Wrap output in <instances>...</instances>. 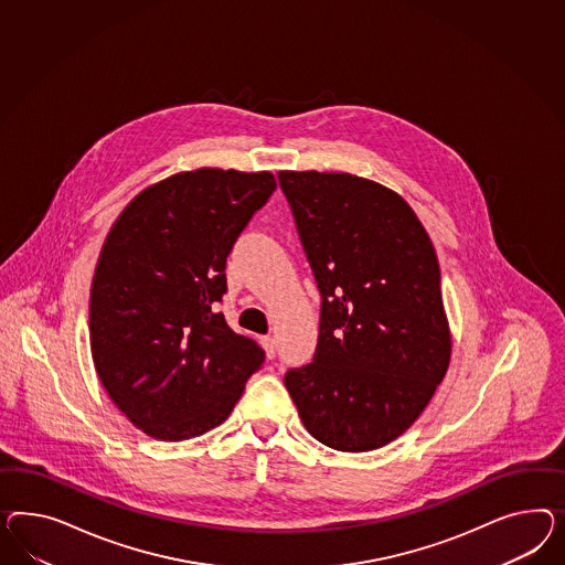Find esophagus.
I'll use <instances>...</instances> for the list:
<instances>
[{
	"instance_id": "34e87169",
	"label": "esophagus",
	"mask_w": 565,
	"mask_h": 565,
	"mask_svg": "<svg viewBox=\"0 0 565 565\" xmlns=\"http://www.w3.org/2000/svg\"><path fill=\"white\" fill-rule=\"evenodd\" d=\"M260 345H263V350L267 353V358L274 360L275 353H277V341H275V337H260Z\"/></svg>"
}]
</instances>
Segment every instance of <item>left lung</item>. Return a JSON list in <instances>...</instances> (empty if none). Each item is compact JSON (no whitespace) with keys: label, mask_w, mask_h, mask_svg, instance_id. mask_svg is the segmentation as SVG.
Instances as JSON below:
<instances>
[{"label":"left lung","mask_w":565,"mask_h":565,"mask_svg":"<svg viewBox=\"0 0 565 565\" xmlns=\"http://www.w3.org/2000/svg\"><path fill=\"white\" fill-rule=\"evenodd\" d=\"M322 296L315 360L286 374L310 436L341 452L397 440L450 364L440 265L412 205L350 172L279 170Z\"/></svg>","instance_id":"8db88e82"}]
</instances>
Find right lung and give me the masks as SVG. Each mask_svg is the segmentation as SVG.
I'll return each mask as SVG.
<instances>
[{
	"label": "right lung",
	"mask_w": 565,
	"mask_h": 565,
	"mask_svg": "<svg viewBox=\"0 0 565 565\" xmlns=\"http://www.w3.org/2000/svg\"><path fill=\"white\" fill-rule=\"evenodd\" d=\"M274 191L269 170H184L146 186L108 230L92 277V360L150 438L181 443L220 426L263 364L217 302L232 246Z\"/></svg>",
	"instance_id": "right-lung-1"
}]
</instances>
